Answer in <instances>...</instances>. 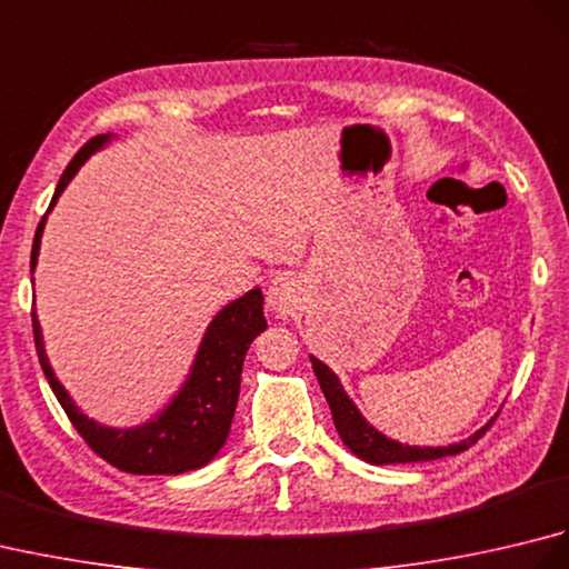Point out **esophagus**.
<instances>
[{
  "label": "esophagus",
  "mask_w": 569,
  "mask_h": 569,
  "mask_svg": "<svg viewBox=\"0 0 569 569\" xmlns=\"http://www.w3.org/2000/svg\"><path fill=\"white\" fill-rule=\"evenodd\" d=\"M269 306L273 312H278L281 318H293L296 312L303 308V286H300L298 278L293 273H281L276 276L271 286H269Z\"/></svg>",
  "instance_id": "esophagus-1"
}]
</instances>
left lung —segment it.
Here are the masks:
<instances>
[{"instance_id": "left-lung-1", "label": "left lung", "mask_w": 569, "mask_h": 569, "mask_svg": "<svg viewBox=\"0 0 569 569\" xmlns=\"http://www.w3.org/2000/svg\"><path fill=\"white\" fill-rule=\"evenodd\" d=\"M312 361V371H316L320 389L328 398L330 410H332V420L335 428L340 432L342 442L352 450L357 457L365 459L369 465H406V462H430V459H440L447 455H459L469 450L481 435H485L491 422L499 418V413L493 416L485 428L477 430L471 438L447 445V447H410V445H401L396 440H389L386 435H381L379 430H373L369 422L361 418V413L357 410V406L349 401V396L345 393L340 379L335 377V371H330L328 365H322L320 359L310 357Z\"/></svg>"}]
</instances>
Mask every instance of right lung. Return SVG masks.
Returning a JSON list of instances; mask_svg holds the SVG:
<instances>
[{
    "mask_svg": "<svg viewBox=\"0 0 569 569\" xmlns=\"http://www.w3.org/2000/svg\"><path fill=\"white\" fill-rule=\"evenodd\" d=\"M107 141H110V134L94 137L72 156V161L58 180L48 212L53 210L60 192L66 190L72 176L80 171V166L94 151L102 149ZM46 214L39 227H36L31 271L36 269V259H39ZM31 322L36 355H39L41 369L48 383H51L58 403L63 406L66 416L94 452L107 459L112 467L129 471V475H183V471L204 467L222 450L229 428H232L241 365H244L247 349L253 342V337L266 330L261 288H253V291L232 300V303L217 312L208 332L202 337L183 389L173 396V401L163 408V413L143 422L139 428L119 430L104 428L100 422L90 420L70 401L68 391L60 386L51 365H48L41 325L36 312H31Z\"/></svg>",
    "mask_w": 569,
    "mask_h": 569,
    "instance_id": "1",
    "label": "right lung"
}]
</instances>
